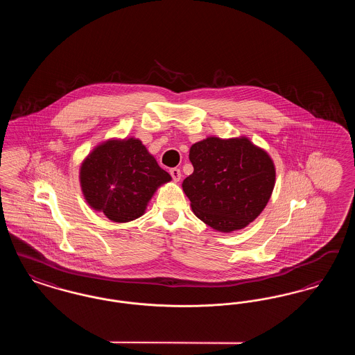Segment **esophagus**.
Returning <instances> with one entry per match:
<instances>
[{"instance_id":"esophagus-1","label":"esophagus","mask_w":355,"mask_h":355,"mask_svg":"<svg viewBox=\"0 0 355 355\" xmlns=\"http://www.w3.org/2000/svg\"><path fill=\"white\" fill-rule=\"evenodd\" d=\"M170 175H171V178L177 182V181L181 180V170L177 169V168H173V169H170Z\"/></svg>"}]
</instances>
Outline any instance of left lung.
Here are the masks:
<instances>
[{
	"mask_svg": "<svg viewBox=\"0 0 355 355\" xmlns=\"http://www.w3.org/2000/svg\"><path fill=\"white\" fill-rule=\"evenodd\" d=\"M194 171L184 191L194 214L210 227L230 233L253 222L270 200L275 168L269 154L246 137H209L189 153Z\"/></svg>",
	"mask_w": 355,
	"mask_h": 355,
	"instance_id": "obj_1",
	"label": "left lung"
}]
</instances>
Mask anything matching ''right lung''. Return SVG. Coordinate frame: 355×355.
<instances>
[{
    "label": "right lung",
    "instance_id": "add662e5",
    "mask_svg": "<svg viewBox=\"0 0 355 355\" xmlns=\"http://www.w3.org/2000/svg\"><path fill=\"white\" fill-rule=\"evenodd\" d=\"M171 180L139 139H109L90 153L80 170L85 200L114 222L145 213L157 187Z\"/></svg>",
    "mask_w": 355,
    "mask_h": 355
}]
</instances>
